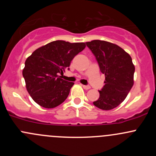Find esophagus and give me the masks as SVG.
<instances>
[{
	"instance_id": "esophagus-1",
	"label": "esophagus",
	"mask_w": 156,
	"mask_h": 156,
	"mask_svg": "<svg viewBox=\"0 0 156 156\" xmlns=\"http://www.w3.org/2000/svg\"><path fill=\"white\" fill-rule=\"evenodd\" d=\"M82 87L84 90H89L90 88V87L89 85H82Z\"/></svg>"
}]
</instances>
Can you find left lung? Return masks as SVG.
<instances>
[{"label":"left lung","instance_id":"8db88e82","mask_svg":"<svg viewBox=\"0 0 156 156\" xmlns=\"http://www.w3.org/2000/svg\"><path fill=\"white\" fill-rule=\"evenodd\" d=\"M105 75V85L94 105L103 110L117 107L127 97L133 85L135 67L130 55L117 44L94 40L86 42Z\"/></svg>","mask_w":156,"mask_h":156}]
</instances>
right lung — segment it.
Masks as SVG:
<instances>
[{
  "instance_id": "right-lung-1",
  "label": "right lung",
  "mask_w": 156,
  "mask_h": 156,
  "mask_svg": "<svg viewBox=\"0 0 156 156\" xmlns=\"http://www.w3.org/2000/svg\"><path fill=\"white\" fill-rule=\"evenodd\" d=\"M84 42L55 41L34 50L26 59L23 75L29 95L44 108H55L68 97L73 82L62 78L73 58L85 48Z\"/></svg>"
}]
</instances>
